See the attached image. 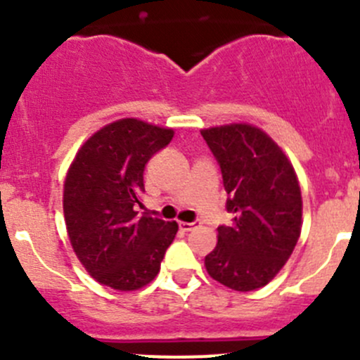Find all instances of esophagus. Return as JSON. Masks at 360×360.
I'll return each mask as SVG.
<instances>
[{"instance_id":"34e87169","label":"esophagus","mask_w":360,"mask_h":360,"mask_svg":"<svg viewBox=\"0 0 360 360\" xmlns=\"http://www.w3.org/2000/svg\"><path fill=\"white\" fill-rule=\"evenodd\" d=\"M195 224H198V221H193V223H179V228L183 231H191L195 228Z\"/></svg>"}]
</instances>
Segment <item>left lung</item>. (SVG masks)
<instances>
[{
  "label": "left lung",
  "mask_w": 360,
  "mask_h": 360,
  "mask_svg": "<svg viewBox=\"0 0 360 360\" xmlns=\"http://www.w3.org/2000/svg\"><path fill=\"white\" fill-rule=\"evenodd\" d=\"M226 190L230 226H217L216 249L205 256L214 281L235 291L266 285L292 254L301 233V190L281 148L252 125L202 130Z\"/></svg>",
  "instance_id": "1"
}]
</instances>
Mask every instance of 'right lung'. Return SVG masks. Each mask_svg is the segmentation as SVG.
I'll return each instance as SVG.
<instances>
[{
	"mask_svg": "<svg viewBox=\"0 0 360 360\" xmlns=\"http://www.w3.org/2000/svg\"><path fill=\"white\" fill-rule=\"evenodd\" d=\"M174 130L136 118L94 134L76 153L64 183V217L76 256L101 284L134 291L160 271L177 223L137 214L144 167Z\"/></svg>",
	"mask_w": 360,
	"mask_h": 360,
	"instance_id": "obj_1",
	"label": "right lung"
}]
</instances>
